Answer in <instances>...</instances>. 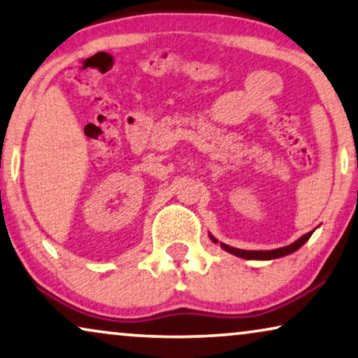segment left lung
Here are the masks:
<instances>
[{
  "label": "left lung",
  "mask_w": 358,
  "mask_h": 358,
  "mask_svg": "<svg viewBox=\"0 0 358 358\" xmlns=\"http://www.w3.org/2000/svg\"><path fill=\"white\" fill-rule=\"evenodd\" d=\"M311 234H313V231L303 234V236L300 239H296L295 243L288 244V246H285V248L272 249V251H246V249H238V248L228 246V244H223V243H220V246H222L227 252L233 254V256H238L243 259H252V261H271V259L283 257V256H288V254L295 252L296 249H300L303 244H305L308 239L311 238ZM210 239H212L213 243H218V239L213 238L212 234H210Z\"/></svg>",
  "instance_id": "obj_1"
}]
</instances>
